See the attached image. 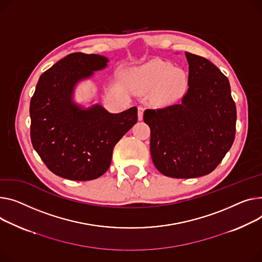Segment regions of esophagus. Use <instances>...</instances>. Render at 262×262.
<instances>
[{"mask_svg":"<svg viewBox=\"0 0 262 262\" xmlns=\"http://www.w3.org/2000/svg\"><path fill=\"white\" fill-rule=\"evenodd\" d=\"M143 112H144L143 106H138V119L140 121L143 119Z\"/></svg>","mask_w":262,"mask_h":262,"instance_id":"obj_1","label":"esophagus"}]
</instances>
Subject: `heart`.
Here are the masks:
<instances>
[{
    "mask_svg": "<svg viewBox=\"0 0 262 262\" xmlns=\"http://www.w3.org/2000/svg\"><path fill=\"white\" fill-rule=\"evenodd\" d=\"M129 83L136 90L147 92L155 89V99L167 103L175 101L186 90V76L179 68H172L169 63L152 60L138 67L128 75Z\"/></svg>",
    "mask_w": 262,
    "mask_h": 262,
    "instance_id": "heart-1",
    "label": "heart"
}]
</instances>
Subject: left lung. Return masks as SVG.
I'll use <instances>...</instances> for the list:
<instances>
[{
	"label": "left lung",
	"instance_id": "1",
	"mask_svg": "<svg viewBox=\"0 0 262 262\" xmlns=\"http://www.w3.org/2000/svg\"><path fill=\"white\" fill-rule=\"evenodd\" d=\"M185 56L188 89L180 103L143 115L155 166L180 179L207 175L218 166L234 142L237 118L229 79L207 59Z\"/></svg>",
	"mask_w": 262,
	"mask_h": 262
}]
</instances>
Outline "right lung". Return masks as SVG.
<instances>
[{
  "mask_svg": "<svg viewBox=\"0 0 262 262\" xmlns=\"http://www.w3.org/2000/svg\"><path fill=\"white\" fill-rule=\"evenodd\" d=\"M99 55L74 52L40 77L30 100V139L50 171L74 181L102 176L117 142L138 121L137 107L111 114L101 105L82 110L73 102L75 85L106 66Z\"/></svg>",
  "mask_w": 262,
  "mask_h": 262,
  "instance_id": "add662e5",
  "label": "right lung"
}]
</instances>
